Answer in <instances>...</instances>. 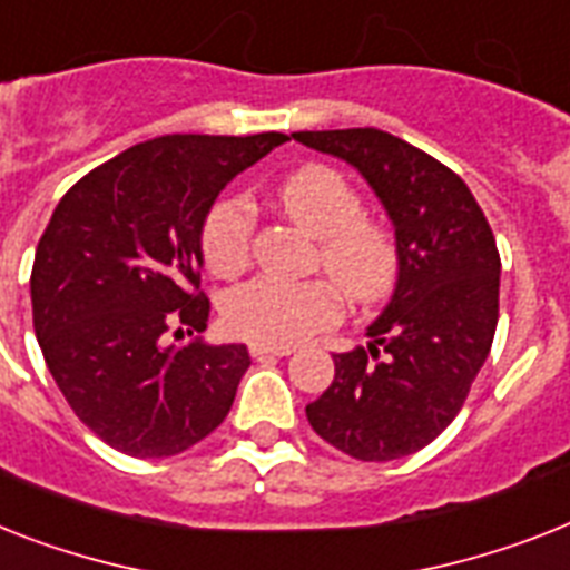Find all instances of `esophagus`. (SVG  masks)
<instances>
[{
	"label": "esophagus",
	"instance_id": "34e87169",
	"mask_svg": "<svg viewBox=\"0 0 570 570\" xmlns=\"http://www.w3.org/2000/svg\"><path fill=\"white\" fill-rule=\"evenodd\" d=\"M294 346H271V343H250V355L253 358H285L291 355Z\"/></svg>",
	"mask_w": 570,
	"mask_h": 570
}]
</instances>
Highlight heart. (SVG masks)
I'll use <instances>...</instances> for the list:
<instances>
[{
    "mask_svg": "<svg viewBox=\"0 0 570 570\" xmlns=\"http://www.w3.org/2000/svg\"><path fill=\"white\" fill-rule=\"evenodd\" d=\"M276 204L317 242V265L355 303H373L396 279L399 253L393 235L364 218L361 195L328 166H305L276 186ZM250 200L224 197L204 224V256L212 274H242L253 242ZM332 282H282L258 276L235 288L224 303L233 332L271 346H291L341 317V294Z\"/></svg>",
    "mask_w": 570,
    "mask_h": 570,
    "instance_id": "obj_1",
    "label": "heart"
}]
</instances>
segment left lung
Masks as SVG:
<instances>
[{"mask_svg": "<svg viewBox=\"0 0 570 570\" xmlns=\"http://www.w3.org/2000/svg\"><path fill=\"white\" fill-rule=\"evenodd\" d=\"M291 136L370 183L399 253L396 288L366 326V350L332 355L335 381L305 416L350 458H407L458 416L489 355L501 285L495 235L458 174L399 136L375 127Z\"/></svg>", "mask_w": 570, "mask_h": 570, "instance_id": "1", "label": "left lung"}]
</instances>
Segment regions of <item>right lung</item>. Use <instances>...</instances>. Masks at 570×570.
Instances as JSON below:
<instances>
[{
  "label": "right lung",
  "instance_id": "1",
  "mask_svg": "<svg viewBox=\"0 0 570 570\" xmlns=\"http://www.w3.org/2000/svg\"><path fill=\"white\" fill-rule=\"evenodd\" d=\"M285 134H171L121 150L60 197L31 271L42 358L83 425L130 458H174L233 407L244 343L204 337V224Z\"/></svg>",
  "mask_w": 570,
  "mask_h": 570
}]
</instances>
